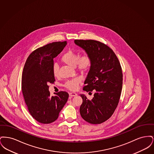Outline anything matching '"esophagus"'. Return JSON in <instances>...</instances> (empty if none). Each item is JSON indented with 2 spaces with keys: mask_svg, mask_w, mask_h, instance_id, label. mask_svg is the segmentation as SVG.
<instances>
[{
  "mask_svg": "<svg viewBox=\"0 0 154 154\" xmlns=\"http://www.w3.org/2000/svg\"><path fill=\"white\" fill-rule=\"evenodd\" d=\"M75 96H77V94L75 93V92H70L69 93V96L71 97Z\"/></svg>",
  "mask_w": 154,
  "mask_h": 154,
  "instance_id": "esophagus-1",
  "label": "esophagus"
}]
</instances>
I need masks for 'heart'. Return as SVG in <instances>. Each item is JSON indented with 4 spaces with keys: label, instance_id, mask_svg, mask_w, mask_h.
Instances as JSON below:
<instances>
[{
    "label": "heart",
    "instance_id": "obj_1",
    "mask_svg": "<svg viewBox=\"0 0 154 154\" xmlns=\"http://www.w3.org/2000/svg\"><path fill=\"white\" fill-rule=\"evenodd\" d=\"M61 61L69 66L75 67L82 73L87 72L90 70L92 65V59L88 54H84L79 57V54L73 50H68L61 57ZM52 73L55 77L59 74V67L56 63L52 67ZM80 79L79 77L67 81L65 87L70 91H75L79 87Z\"/></svg>",
    "mask_w": 154,
    "mask_h": 154
}]
</instances>
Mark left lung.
<instances>
[{"instance_id":"left-lung-1","label":"left lung","mask_w":154,"mask_h":154,"mask_svg":"<svg viewBox=\"0 0 154 154\" xmlns=\"http://www.w3.org/2000/svg\"><path fill=\"white\" fill-rule=\"evenodd\" d=\"M89 54L92 65L83 90L95 92L91 100L81 94V116L90 124H100L109 119L117 107L122 88V72L116 54L109 46L94 40H75Z\"/></svg>"}]
</instances>
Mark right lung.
<instances>
[{"mask_svg":"<svg viewBox=\"0 0 154 154\" xmlns=\"http://www.w3.org/2000/svg\"><path fill=\"white\" fill-rule=\"evenodd\" d=\"M66 42L47 44L32 52L26 59L22 75V91L30 114L42 124L57 119L66 104L69 94L60 91L50 96V83L55 81L52 67L54 58L63 50Z\"/></svg>","mask_w":154,"mask_h":154,"instance_id":"add662e5","label":"right lung"}]
</instances>
